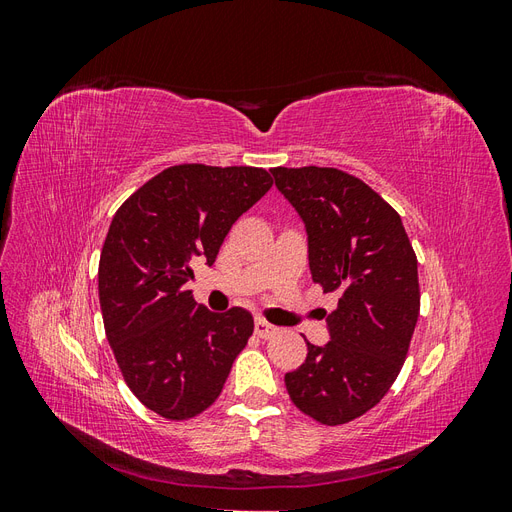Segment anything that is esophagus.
I'll list each match as a JSON object with an SVG mask.
<instances>
[{"mask_svg":"<svg viewBox=\"0 0 512 512\" xmlns=\"http://www.w3.org/2000/svg\"><path fill=\"white\" fill-rule=\"evenodd\" d=\"M254 331H256V335H258L260 339H269V337H275L277 333H280V329H277L275 324L267 322L265 318H256V322H254Z\"/></svg>","mask_w":512,"mask_h":512,"instance_id":"1","label":"esophagus"}]
</instances>
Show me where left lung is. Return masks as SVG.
Wrapping results in <instances>:
<instances>
[{"instance_id":"left-lung-1","label":"left lung","mask_w":512,"mask_h":512,"mask_svg":"<svg viewBox=\"0 0 512 512\" xmlns=\"http://www.w3.org/2000/svg\"><path fill=\"white\" fill-rule=\"evenodd\" d=\"M271 173L305 222L312 280L339 294L331 342H307L286 389L314 421L344 425L389 393L406 361L421 309L416 254L399 213L359 177L320 166Z\"/></svg>"}]
</instances>
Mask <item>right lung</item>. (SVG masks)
<instances>
[{
	"label": "right lung",
	"instance_id": "right-lung-1",
	"mask_svg": "<svg viewBox=\"0 0 512 512\" xmlns=\"http://www.w3.org/2000/svg\"><path fill=\"white\" fill-rule=\"evenodd\" d=\"M273 185L265 168L179 164L123 203L100 254L98 292L108 344L143 406L188 421L220 397L254 333L241 307L213 314L188 290L211 267L230 226Z\"/></svg>",
	"mask_w": 512,
	"mask_h": 512
}]
</instances>
